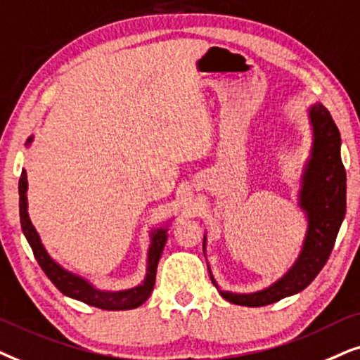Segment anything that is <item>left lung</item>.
I'll return each mask as SVG.
<instances>
[{"mask_svg":"<svg viewBox=\"0 0 360 360\" xmlns=\"http://www.w3.org/2000/svg\"><path fill=\"white\" fill-rule=\"evenodd\" d=\"M308 115L313 145L303 167L298 194V205L308 220V229L300 255L280 280L253 293L220 290L207 265L210 280L229 303L257 308L300 293L318 276L333 252L346 215V169L341 160V133L323 103L311 105ZM205 242L207 237L204 236V255Z\"/></svg>","mask_w":360,"mask_h":360,"instance_id":"obj_1","label":"left lung"}]
</instances>
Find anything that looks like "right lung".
Instances as JSON below:
<instances>
[{
  "mask_svg": "<svg viewBox=\"0 0 360 360\" xmlns=\"http://www.w3.org/2000/svg\"><path fill=\"white\" fill-rule=\"evenodd\" d=\"M34 136H30L26 141V146H30ZM19 219H21V229L26 240L30 242L34 253L37 263L44 270L47 278L54 283L57 290L62 295L74 298L77 301H82L85 304L95 306V308L107 309V311H123V309H135L141 306L150 298L155 288L156 281V268L160 262L162 248L167 240V225L151 230L150 237V248H148V260H146V275L145 280L138 286L133 288L122 290V291H105L94 286L84 276L75 275L64 266L59 265L49 253L46 247L42 245L39 233L32 225L30 214H27V174L22 169L21 177H19Z\"/></svg>",
  "mask_w": 360,
  "mask_h": 360,
  "instance_id": "obj_1",
  "label": "right lung"
}]
</instances>
